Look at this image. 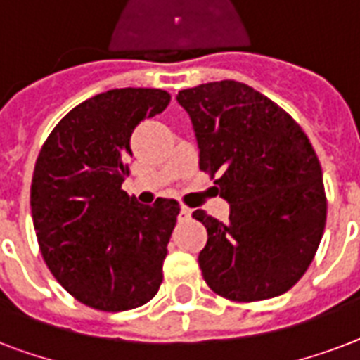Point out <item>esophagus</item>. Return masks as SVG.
Masks as SVG:
<instances>
[{
  "label": "esophagus",
  "mask_w": 360,
  "mask_h": 360,
  "mask_svg": "<svg viewBox=\"0 0 360 360\" xmlns=\"http://www.w3.org/2000/svg\"><path fill=\"white\" fill-rule=\"evenodd\" d=\"M192 217V211L188 207H181L179 211V219L181 220H188Z\"/></svg>",
  "instance_id": "1"
}]
</instances>
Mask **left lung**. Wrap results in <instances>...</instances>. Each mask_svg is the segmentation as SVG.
<instances>
[{
	"mask_svg": "<svg viewBox=\"0 0 360 360\" xmlns=\"http://www.w3.org/2000/svg\"><path fill=\"white\" fill-rule=\"evenodd\" d=\"M192 121L200 169L230 203L207 228L198 262L214 293L231 301L273 299L293 288L323 236L327 200L312 143L278 104L236 80L211 82L177 95Z\"/></svg>",
	"mask_w": 360,
	"mask_h": 360,
	"instance_id": "obj_1",
	"label": "left lung"
}]
</instances>
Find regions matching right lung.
Instances as JSON below:
<instances>
[{"label": "right lung", "instance_id": "add662e5", "mask_svg": "<svg viewBox=\"0 0 360 360\" xmlns=\"http://www.w3.org/2000/svg\"><path fill=\"white\" fill-rule=\"evenodd\" d=\"M169 103L162 89L124 87L87 98L56 124L31 181V217L50 273L103 312L157 295L179 214L175 200L141 205L121 188L136 124Z\"/></svg>", "mask_w": 360, "mask_h": 360}]
</instances>
